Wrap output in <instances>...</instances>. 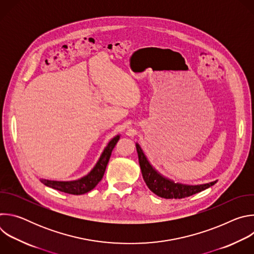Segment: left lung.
<instances>
[{
	"label": "left lung",
	"mask_w": 254,
	"mask_h": 254,
	"mask_svg": "<svg viewBox=\"0 0 254 254\" xmlns=\"http://www.w3.org/2000/svg\"><path fill=\"white\" fill-rule=\"evenodd\" d=\"M136 152L138 156V163L142 178L146 182L148 188L157 196L165 199H182L194 194H197L201 191L206 190L207 188L213 186L217 181L210 182L207 184L201 185H186L181 183H175L174 181L166 178L160 174L148 161L147 157L144 156L139 144L136 142Z\"/></svg>",
	"instance_id": "obj_1"
}]
</instances>
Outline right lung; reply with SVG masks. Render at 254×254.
Returning a JSON list of instances; mask_svg holds the SVG:
<instances>
[{
  "mask_svg": "<svg viewBox=\"0 0 254 254\" xmlns=\"http://www.w3.org/2000/svg\"><path fill=\"white\" fill-rule=\"evenodd\" d=\"M120 137L121 135L118 134L115 137H113L111 141L107 143V146L104 148L97 163L86 176L74 181H51V180H45V179H41L40 181L45 186L67 193V194L82 195L91 191L101 181L104 175L107 163L110 161L112 152L116 147V144L119 141Z\"/></svg>",
  "mask_w": 254,
  "mask_h": 254,
  "instance_id": "right-lung-1",
  "label": "right lung"
}]
</instances>
